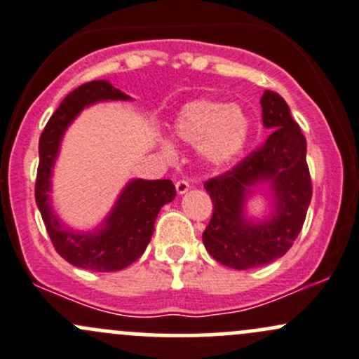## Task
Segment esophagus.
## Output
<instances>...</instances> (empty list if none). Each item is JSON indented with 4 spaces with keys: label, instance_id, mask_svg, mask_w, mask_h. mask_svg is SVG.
Returning a JSON list of instances; mask_svg holds the SVG:
<instances>
[{
    "label": "esophagus",
    "instance_id": "esophagus-1",
    "mask_svg": "<svg viewBox=\"0 0 359 359\" xmlns=\"http://www.w3.org/2000/svg\"><path fill=\"white\" fill-rule=\"evenodd\" d=\"M175 189H177V193H179V194H186L187 191L191 189V184L187 182V180H177Z\"/></svg>",
    "mask_w": 359,
    "mask_h": 359
}]
</instances>
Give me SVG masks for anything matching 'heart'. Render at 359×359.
I'll list each match as a JSON object with an SVG mask.
<instances>
[{
	"label": "heart",
	"mask_w": 359,
	"mask_h": 359,
	"mask_svg": "<svg viewBox=\"0 0 359 359\" xmlns=\"http://www.w3.org/2000/svg\"><path fill=\"white\" fill-rule=\"evenodd\" d=\"M173 130L180 140L198 146L205 165L222 168L243 153L250 137V118L238 104L198 99L179 111ZM163 151L173 154V146L163 142Z\"/></svg>",
	"instance_id": "obj_1"
}]
</instances>
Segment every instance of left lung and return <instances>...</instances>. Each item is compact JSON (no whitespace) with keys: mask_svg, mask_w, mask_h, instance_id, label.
<instances>
[{"mask_svg":"<svg viewBox=\"0 0 359 359\" xmlns=\"http://www.w3.org/2000/svg\"><path fill=\"white\" fill-rule=\"evenodd\" d=\"M262 121L271 135L238 166L205 182L213 203L203 243L217 262L243 271L283 257L299 236L313 187L306 161V137L290 107L276 92L260 99ZM257 189L270 194V215L252 219L248 203Z\"/></svg>","mask_w":359,"mask_h":359,"instance_id":"obj_1","label":"left lung"}]
</instances>
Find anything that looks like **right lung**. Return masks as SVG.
Returning <instances> with one entry per match:
<instances>
[{"instance_id":"1","label":"right lung","mask_w":359,"mask_h":359,"mask_svg":"<svg viewBox=\"0 0 359 359\" xmlns=\"http://www.w3.org/2000/svg\"><path fill=\"white\" fill-rule=\"evenodd\" d=\"M106 79L85 83L72 90L52 114L39 137V166L36 177V205L59 255L76 267L97 273L121 271L135 262L149 245L159 210L173 201L172 180L133 179L123 187L106 219L92 231L66 226L52 206V175L60 142L72 121L85 107L106 100H130Z\"/></svg>"}]
</instances>
